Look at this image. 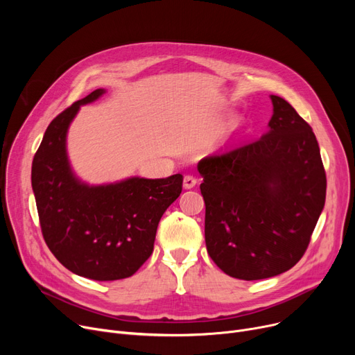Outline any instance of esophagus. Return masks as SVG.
Masks as SVG:
<instances>
[{
  "label": "esophagus",
  "mask_w": 355,
  "mask_h": 355,
  "mask_svg": "<svg viewBox=\"0 0 355 355\" xmlns=\"http://www.w3.org/2000/svg\"><path fill=\"white\" fill-rule=\"evenodd\" d=\"M196 184H197V180H196L193 175H185V177H184L182 185H184V189H185V190H191V189H194V187H196Z\"/></svg>",
  "instance_id": "esophagus-1"
}]
</instances>
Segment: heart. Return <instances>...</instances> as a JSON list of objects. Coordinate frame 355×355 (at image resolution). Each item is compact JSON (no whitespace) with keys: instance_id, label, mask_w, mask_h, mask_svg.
<instances>
[{"instance_id":"1","label":"heart","mask_w":355,"mask_h":355,"mask_svg":"<svg viewBox=\"0 0 355 355\" xmlns=\"http://www.w3.org/2000/svg\"><path fill=\"white\" fill-rule=\"evenodd\" d=\"M233 129H234V128H229V130H227V132H226V134H227V135H230V134L233 132Z\"/></svg>"}]
</instances>
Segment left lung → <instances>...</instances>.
Returning <instances> with one entry per match:
<instances>
[{
    "mask_svg": "<svg viewBox=\"0 0 355 355\" xmlns=\"http://www.w3.org/2000/svg\"><path fill=\"white\" fill-rule=\"evenodd\" d=\"M259 141L198 162L206 202V246L232 277L257 281L304 256L327 193L318 141L282 98Z\"/></svg>",
    "mask_w": 355,
    "mask_h": 355,
    "instance_id": "8db88e82",
    "label": "left lung"
}]
</instances>
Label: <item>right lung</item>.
I'll list each match as a JSON object with an SVG mask.
<instances>
[{
  "label": "right lung",
  "mask_w": 355,
  "mask_h": 355,
  "mask_svg": "<svg viewBox=\"0 0 355 355\" xmlns=\"http://www.w3.org/2000/svg\"><path fill=\"white\" fill-rule=\"evenodd\" d=\"M105 93L93 90L51 121L33 159L31 185L43 237L55 259L79 276L118 281L132 276L151 256L158 223L180 197L182 175L90 185L74 174L69 126L80 106Z\"/></svg>",
  "instance_id": "add662e5"
}]
</instances>
